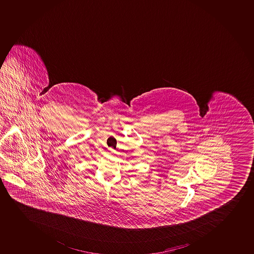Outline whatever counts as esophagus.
Wrapping results in <instances>:
<instances>
[{
    "mask_svg": "<svg viewBox=\"0 0 254 254\" xmlns=\"http://www.w3.org/2000/svg\"><path fill=\"white\" fill-rule=\"evenodd\" d=\"M110 151H111V152H113V149H112V148H110Z\"/></svg>",
    "mask_w": 254,
    "mask_h": 254,
    "instance_id": "obj_1",
    "label": "esophagus"
}]
</instances>
